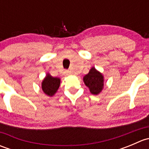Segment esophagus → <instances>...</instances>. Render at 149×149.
Listing matches in <instances>:
<instances>
[{
	"instance_id": "obj_1",
	"label": "esophagus",
	"mask_w": 149,
	"mask_h": 149,
	"mask_svg": "<svg viewBox=\"0 0 149 149\" xmlns=\"http://www.w3.org/2000/svg\"><path fill=\"white\" fill-rule=\"evenodd\" d=\"M65 73L66 75H68H68H71L72 74L71 71H70V70H65Z\"/></svg>"
}]
</instances>
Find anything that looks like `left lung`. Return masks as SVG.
<instances>
[{"mask_svg": "<svg viewBox=\"0 0 149 149\" xmlns=\"http://www.w3.org/2000/svg\"><path fill=\"white\" fill-rule=\"evenodd\" d=\"M84 82L94 95L100 94L104 88L103 75L94 67L91 68L88 74L84 76Z\"/></svg>", "mask_w": 149, "mask_h": 149, "instance_id": "1", "label": "left lung"}]
</instances>
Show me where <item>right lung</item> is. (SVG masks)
<instances>
[{"instance_id": "1", "label": "right lung", "mask_w": 149, "mask_h": 149, "mask_svg": "<svg viewBox=\"0 0 149 149\" xmlns=\"http://www.w3.org/2000/svg\"><path fill=\"white\" fill-rule=\"evenodd\" d=\"M61 84V79L52 77L49 73H47L45 78L42 82V89L46 95L52 97L58 91Z\"/></svg>"}]
</instances>
